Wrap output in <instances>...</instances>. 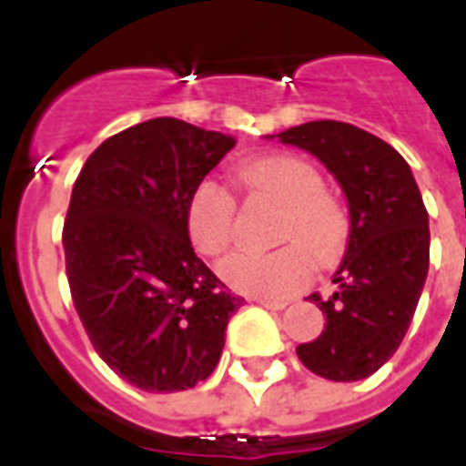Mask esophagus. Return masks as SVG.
Instances as JSON below:
<instances>
[{
	"label": "esophagus",
	"instance_id": "34e87169",
	"mask_svg": "<svg viewBox=\"0 0 466 466\" xmlns=\"http://www.w3.org/2000/svg\"><path fill=\"white\" fill-rule=\"evenodd\" d=\"M256 303L268 308V310H285L288 308V300H270V298H256Z\"/></svg>",
	"mask_w": 466,
	"mask_h": 466
}]
</instances>
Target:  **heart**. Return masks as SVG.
Segmentation results:
<instances>
[{
    "label": "heart",
    "instance_id": "1",
    "mask_svg": "<svg viewBox=\"0 0 466 466\" xmlns=\"http://www.w3.org/2000/svg\"><path fill=\"white\" fill-rule=\"evenodd\" d=\"M238 178L248 191L275 203L280 218L275 243L280 250L256 256L236 253L220 263V278L238 293L253 298H288L298 293L315 266H330L345 250L350 218L340 200L325 193L320 171L295 156H268L246 163ZM193 248L208 258L228 250L236 228V200L218 181L206 178L193 188L186 208Z\"/></svg>",
    "mask_w": 466,
    "mask_h": 466
}]
</instances>
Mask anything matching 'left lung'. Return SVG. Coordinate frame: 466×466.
Returning a JSON list of instances; mask_svg holds the SVG:
<instances>
[{"mask_svg":"<svg viewBox=\"0 0 466 466\" xmlns=\"http://www.w3.org/2000/svg\"><path fill=\"white\" fill-rule=\"evenodd\" d=\"M335 176L350 208L348 250L332 283L310 300L325 330L298 345V358L332 382L365 380L400 348L430 270V218L412 171L382 138L342 121H308L283 134Z\"/></svg>","mask_w":466,"mask_h":466,"instance_id":"obj_1","label":"left lung"}]
</instances>
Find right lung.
<instances>
[{"label": "right lung", "mask_w": 466, "mask_h": 466, "mask_svg": "<svg viewBox=\"0 0 466 466\" xmlns=\"http://www.w3.org/2000/svg\"><path fill=\"white\" fill-rule=\"evenodd\" d=\"M233 146L151 118L106 138L74 183L61 238L74 308L98 358L146 392L203 382L243 305L196 256L186 223L193 188Z\"/></svg>", "instance_id": "right-lung-1"}]
</instances>
